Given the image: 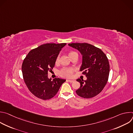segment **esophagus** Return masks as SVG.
<instances>
[{"instance_id": "esophagus-1", "label": "esophagus", "mask_w": 133, "mask_h": 133, "mask_svg": "<svg viewBox=\"0 0 133 133\" xmlns=\"http://www.w3.org/2000/svg\"><path fill=\"white\" fill-rule=\"evenodd\" d=\"M68 82H69V83H73L74 82V80H70V79H68V80H67Z\"/></svg>"}]
</instances>
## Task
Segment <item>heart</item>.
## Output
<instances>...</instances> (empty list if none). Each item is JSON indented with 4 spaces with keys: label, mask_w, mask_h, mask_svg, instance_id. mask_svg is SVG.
<instances>
[{
    "label": "heart",
    "mask_w": 133,
    "mask_h": 133,
    "mask_svg": "<svg viewBox=\"0 0 133 133\" xmlns=\"http://www.w3.org/2000/svg\"><path fill=\"white\" fill-rule=\"evenodd\" d=\"M77 54L75 51H70L69 52V56L70 57V58H71V57L74 55L75 54ZM59 57L57 56V57L56 58V61H55V63L56 64H57L59 62ZM75 71V69L74 68H63V69H62L61 70V71H59V74L62 77H70L72 76V74L74 72V71Z\"/></svg>",
    "instance_id": "1"
}]
</instances>
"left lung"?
Here are the masks:
<instances>
[{
  "mask_svg": "<svg viewBox=\"0 0 133 133\" xmlns=\"http://www.w3.org/2000/svg\"><path fill=\"white\" fill-rule=\"evenodd\" d=\"M68 45L80 51L82 65L80 71L87 77L78 78L81 86L76 92L81 97L90 98L99 94L106 85L109 74V64L106 55L99 48L87 43H71Z\"/></svg>",
  "mask_w": 133,
  "mask_h": 133,
  "instance_id": "obj_1",
  "label": "left lung"
}]
</instances>
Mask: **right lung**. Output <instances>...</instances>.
<instances>
[{
    "mask_svg": "<svg viewBox=\"0 0 133 133\" xmlns=\"http://www.w3.org/2000/svg\"><path fill=\"white\" fill-rule=\"evenodd\" d=\"M66 43H48L30 50L24 59L22 69L24 82L34 96L43 100L54 97L65 79L48 78V72L55 66V61Z\"/></svg>",
    "mask_w": 133,
    "mask_h": 133,
    "instance_id": "obj_1",
    "label": "right lung"
}]
</instances>
